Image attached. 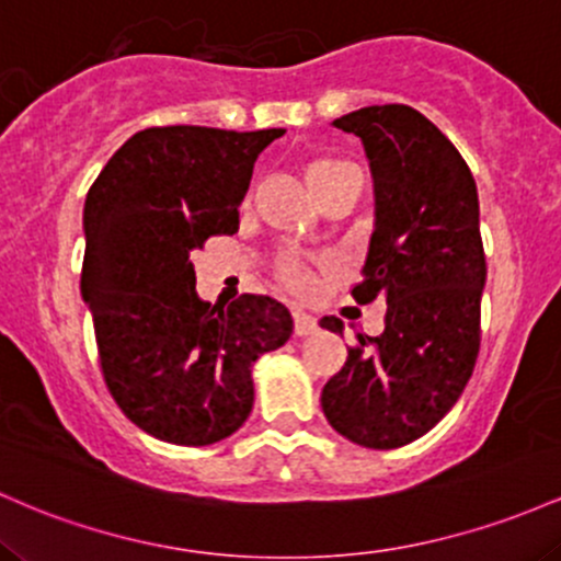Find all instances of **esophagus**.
I'll return each instance as SVG.
<instances>
[{"instance_id":"esophagus-1","label":"esophagus","mask_w":561,"mask_h":561,"mask_svg":"<svg viewBox=\"0 0 561 561\" xmlns=\"http://www.w3.org/2000/svg\"><path fill=\"white\" fill-rule=\"evenodd\" d=\"M318 331V320L307 312H294V333L297 336H310V333Z\"/></svg>"}]
</instances>
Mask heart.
<instances>
[{"mask_svg":"<svg viewBox=\"0 0 561 561\" xmlns=\"http://www.w3.org/2000/svg\"><path fill=\"white\" fill-rule=\"evenodd\" d=\"M342 169H347V163H342L336 159H314V161H310L305 167L307 187L312 191L314 185H320V182L329 180L331 174L342 172ZM280 270H283V275H286V280L291 283V286H297V288L310 286V273H307L305 264H301L297 256H286V260L280 262Z\"/></svg>","mask_w":561,"mask_h":561,"instance_id":"heart-1","label":"heart"}]
</instances>
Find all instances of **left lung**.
I'll return each mask as SVG.
<instances>
[{
  "instance_id": "1",
  "label": "left lung",
  "mask_w": 561,
  "mask_h": 561,
  "mask_svg": "<svg viewBox=\"0 0 561 561\" xmlns=\"http://www.w3.org/2000/svg\"><path fill=\"white\" fill-rule=\"evenodd\" d=\"M333 127L360 137L374 180V232L357 305L387 301L381 336L357 333L320 405L350 443L392 450L456 405L480 352L488 267L480 198L467 161L411 105H368ZM323 329L342 333L325 314Z\"/></svg>"
}]
</instances>
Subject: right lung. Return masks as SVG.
Returning a JSON list of instances; mask_svg holds the SVG:
<instances>
[{
	"label": "right lung",
	"mask_w": 561,
	"mask_h": 561,
	"mask_svg": "<svg viewBox=\"0 0 561 561\" xmlns=\"http://www.w3.org/2000/svg\"><path fill=\"white\" fill-rule=\"evenodd\" d=\"M283 131L142 129L87 193L81 299L105 383L124 416L163 443L198 448L241 430L251 368L294 331L273 297L201 301L191 262L206 238L238 230L256 156Z\"/></svg>",
	"instance_id": "right-lung-1"
}]
</instances>
